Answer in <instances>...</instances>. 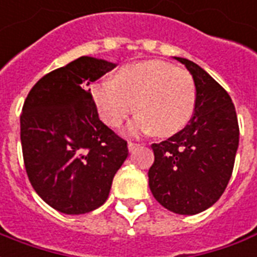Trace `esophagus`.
Masks as SVG:
<instances>
[{
    "label": "esophagus",
    "mask_w": 257,
    "mask_h": 257,
    "mask_svg": "<svg viewBox=\"0 0 257 257\" xmlns=\"http://www.w3.org/2000/svg\"><path fill=\"white\" fill-rule=\"evenodd\" d=\"M127 146H128V150H130V152H134V150L140 146V144H136V142H128Z\"/></svg>",
    "instance_id": "34e87169"
}]
</instances>
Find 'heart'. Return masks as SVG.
<instances>
[{
	"label": "heart",
	"mask_w": 257,
	"mask_h": 257,
	"mask_svg": "<svg viewBox=\"0 0 257 257\" xmlns=\"http://www.w3.org/2000/svg\"><path fill=\"white\" fill-rule=\"evenodd\" d=\"M90 92L109 127H120L136 107L138 115L128 126L134 136L150 131L157 137L173 136L188 124L196 107L192 76L164 61L126 65L115 78L92 85Z\"/></svg>",
	"instance_id": "1"
}]
</instances>
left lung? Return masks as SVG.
Listing matches in <instances>:
<instances>
[{"instance_id": "left-lung-1", "label": "left lung", "mask_w": 257, "mask_h": 257, "mask_svg": "<svg viewBox=\"0 0 257 257\" xmlns=\"http://www.w3.org/2000/svg\"><path fill=\"white\" fill-rule=\"evenodd\" d=\"M175 59L194 78L196 107L183 130L152 145L154 163L148 175L158 203L173 213L194 215L211 207L226 188L240 130L226 90L192 61Z\"/></svg>"}]
</instances>
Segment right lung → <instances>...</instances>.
Listing matches in <instances>:
<instances>
[{
    "label": "right lung",
    "instance_id": "right-lung-1",
    "mask_svg": "<svg viewBox=\"0 0 257 257\" xmlns=\"http://www.w3.org/2000/svg\"><path fill=\"white\" fill-rule=\"evenodd\" d=\"M115 63L81 57L42 77L27 96L20 137L27 175L53 209L78 215L108 199L127 142L99 119L89 85Z\"/></svg>",
    "mask_w": 257,
    "mask_h": 257
}]
</instances>
